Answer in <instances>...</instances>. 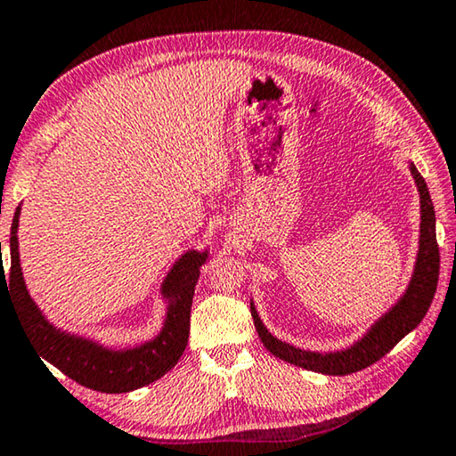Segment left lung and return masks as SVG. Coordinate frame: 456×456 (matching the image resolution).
<instances>
[{
	"instance_id": "left-lung-1",
	"label": "left lung",
	"mask_w": 456,
	"mask_h": 456,
	"mask_svg": "<svg viewBox=\"0 0 456 456\" xmlns=\"http://www.w3.org/2000/svg\"><path fill=\"white\" fill-rule=\"evenodd\" d=\"M411 168L413 181L419 191V208H421V224H419V248L418 259H415V269L411 281L405 289V294L397 300V305L388 308V313L380 316L374 325L368 329L364 338L358 339L352 347L341 349V352H305V349L283 343L263 325L259 314H256L255 305L250 302V314H253L256 333L269 352L275 358L289 364L306 368V370L329 374V376H346L358 370H364L374 362H379L382 355H387L397 343L405 338L409 331H413L424 319L428 308L432 305L434 294L438 286V272H440V253L436 242V214L430 200V191L424 176L418 173V168Z\"/></svg>"
}]
</instances>
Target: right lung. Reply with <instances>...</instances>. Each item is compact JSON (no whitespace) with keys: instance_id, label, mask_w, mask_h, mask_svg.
Instances as JSON below:
<instances>
[{"instance_id":"right-lung-1","label":"right lung","mask_w":456,"mask_h":456,"mask_svg":"<svg viewBox=\"0 0 456 456\" xmlns=\"http://www.w3.org/2000/svg\"><path fill=\"white\" fill-rule=\"evenodd\" d=\"M18 220L20 208L14 214L10 232V269H0V292L7 289L12 302L24 322L26 333L37 346V354L57 370L82 387L101 393H129L160 379L173 368L187 347L189 319L193 305L195 283L200 280V269L208 259V250H187L175 263L162 281V296L168 300L167 321L162 331L151 341L127 349L104 347L80 335L65 333L45 319L35 300L26 289L22 267L18 253ZM2 253V244H0ZM40 360V358H38ZM43 362V361H41Z\"/></svg>"}]
</instances>
